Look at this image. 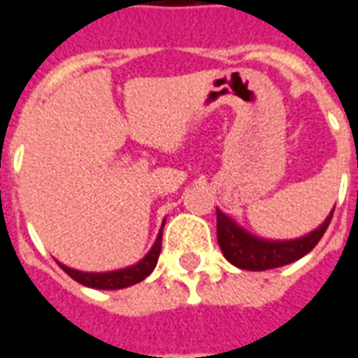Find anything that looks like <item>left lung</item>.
<instances>
[{"label": "left lung", "instance_id": "1", "mask_svg": "<svg viewBox=\"0 0 358 358\" xmlns=\"http://www.w3.org/2000/svg\"><path fill=\"white\" fill-rule=\"evenodd\" d=\"M332 215L334 210L322 225L296 240H267L248 233L246 229H242L227 213L217 210L219 248L227 257V262L244 271H267V268L284 267L288 263L301 259L317 246L318 240L322 238V234L330 225Z\"/></svg>", "mask_w": 358, "mask_h": 358}]
</instances>
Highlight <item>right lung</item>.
<instances>
[{"label": "right lung", "instance_id": "obj_1", "mask_svg": "<svg viewBox=\"0 0 358 358\" xmlns=\"http://www.w3.org/2000/svg\"><path fill=\"white\" fill-rule=\"evenodd\" d=\"M166 223V219H164ZM162 250V229L158 233V238L150 248L148 252L141 262H137L131 267L118 268V271H106V273H83V271H78V268H70L66 265L59 263V267L66 273L69 276H72L76 282L83 284L87 288H96V289H122L127 288V286H133V284L145 280L150 273L156 267L158 263V255H160Z\"/></svg>", "mask_w": 358, "mask_h": 358}]
</instances>
